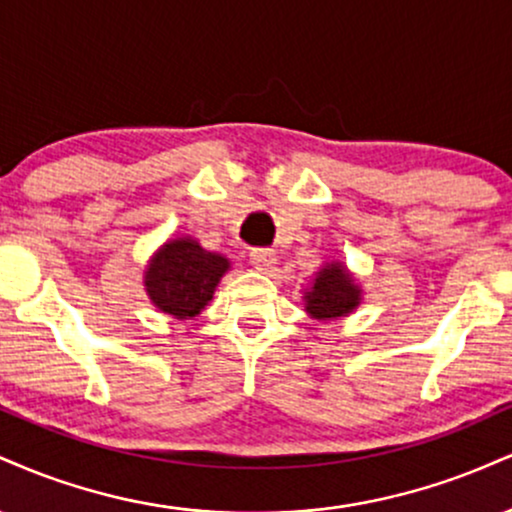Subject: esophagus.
Listing matches in <instances>:
<instances>
[{
    "label": "esophagus",
    "mask_w": 512,
    "mask_h": 512,
    "mask_svg": "<svg viewBox=\"0 0 512 512\" xmlns=\"http://www.w3.org/2000/svg\"><path fill=\"white\" fill-rule=\"evenodd\" d=\"M252 267L260 269V272H269L276 264V252L272 248H255L250 252Z\"/></svg>",
    "instance_id": "1"
}]
</instances>
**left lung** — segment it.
<instances>
[{
  "mask_svg": "<svg viewBox=\"0 0 512 512\" xmlns=\"http://www.w3.org/2000/svg\"><path fill=\"white\" fill-rule=\"evenodd\" d=\"M358 305V286L339 264H330L317 274L313 289L305 291V310L317 320L342 317Z\"/></svg>",
  "mask_w": 512,
  "mask_h": 512,
  "instance_id": "obj_1",
  "label": "left lung"
}]
</instances>
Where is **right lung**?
<instances>
[{
  "mask_svg": "<svg viewBox=\"0 0 512 512\" xmlns=\"http://www.w3.org/2000/svg\"><path fill=\"white\" fill-rule=\"evenodd\" d=\"M228 260L199 248L195 240H173L146 272V291L163 313L195 317L214 296Z\"/></svg>",
  "mask_w": 512,
  "mask_h": 512,
  "instance_id": "add662e5",
  "label": "right lung"
}]
</instances>
